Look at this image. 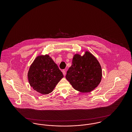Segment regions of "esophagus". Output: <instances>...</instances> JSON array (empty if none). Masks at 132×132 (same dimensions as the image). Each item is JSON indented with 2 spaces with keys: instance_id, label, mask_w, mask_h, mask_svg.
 <instances>
[{
  "instance_id": "obj_1",
  "label": "esophagus",
  "mask_w": 132,
  "mask_h": 132,
  "mask_svg": "<svg viewBox=\"0 0 132 132\" xmlns=\"http://www.w3.org/2000/svg\"><path fill=\"white\" fill-rule=\"evenodd\" d=\"M62 72H63V75L64 76L66 75V70H63L62 71Z\"/></svg>"
}]
</instances>
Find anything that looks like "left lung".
I'll use <instances>...</instances> for the list:
<instances>
[{"mask_svg":"<svg viewBox=\"0 0 132 132\" xmlns=\"http://www.w3.org/2000/svg\"><path fill=\"white\" fill-rule=\"evenodd\" d=\"M101 77V65L89 52H86L82 56L75 55L66 75L74 88L82 93L94 90L100 83Z\"/></svg>","mask_w":132,"mask_h":132,"instance_id":"left-lung-1","label":"left lung"}]
</instances>
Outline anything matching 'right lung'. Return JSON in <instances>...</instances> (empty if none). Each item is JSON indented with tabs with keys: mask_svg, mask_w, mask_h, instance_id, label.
<instances>
[{
	"mask_svg": "<svg viewBox=\"0 0 132 132\" xmlns=\"http://www.w3.org/2000/svg\"><path fill=\"white\" fill-rule=\"evenodd\" d=\"M28 77L34 89L47 94L52 92L63 75L56 64L46 55L36 58L30 68Z\"/></svg>",
	"mask_w": 132,
	"mask_h": 132,
	"instance_id": "right-lung-1",
	"label": "right lung"
}]
</instances>
